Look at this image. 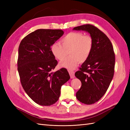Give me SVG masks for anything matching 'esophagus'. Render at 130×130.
Wrapping results in <instances>:
<instances>
[{
  "mask_svg": "<svg viewBox=\"0 0 130 130\" xmlns=\"http://www.w3.org/2000/svg\"><path fill=\"white\" fill-rule=\"evenodd\" d=\"M69 73L70 75V78H73L75 77V73L73 71H69Z\"/></svg>",
  "mask_w": 130,
  "mask_h": 130,
  "instance_id": "34e87169",
  "label": "esophagus"
}]
</instances>
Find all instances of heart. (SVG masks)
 I'll return each instance as SVG.
<instances>
[{
  "label": "heart",
  "instance_id": "heart-1",
  "mask_svg": "<svg viewBox=\"0 0 130 130\" xmlns=\"http://www.w3.org/2000/svg\"><path fill=\"white\" fill-rule=\"evenodd\" d=\"M61 44L55 43L51 46V52L57 60L62 61L59 66L69 70L76 68L78 62L82 63L87 60L93 48V42L89 36H84L80 32H70L62 38ZM69 53H68V52Z\"/></svg>",
  "mask_w": 130,
  "mask_h": 130
}]
</instances>
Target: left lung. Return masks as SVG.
I'll return each mask as SVG.
<instances>
[{
	"instance_id": "left-lung-1",
	"label": "left lung",
	"mask_w": 130,
	"mask_h": 130,
	"mask_svg": "<svg viewBox=\"0 0 130 130\" xmlns=\"http://www.w3.org/2000/svg\"><path fill=\"white\" fill-rule=\"evenodd\" d=\"M73 30L88 32L93 42L89 57L75 74L82 84L76 98L82 103L90 105L99 101L109 87L115 72V55L109 38L96 27L86 24Z\"/></svg>"
}]
</instances>
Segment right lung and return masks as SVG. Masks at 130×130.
Instances as JSON below:
<instances>
[{
  "mask_svg": "<svg viewBox=\"0 0 130 130\" xmlns=\"http://www.w3.org/2000/svg\"><path fill=\"white\" fill-rule=\"evenodd\" d=\"M62 30L38 29L22 40L18 71L22 87L36 104L50 106L58 100L62 86L70 79L67 70L53 72L57 61L51 46L63 35Z\"/></svg>",
  "mask_w": 130,
  "mask_h": 130,
  "instance_id": "add662e5",
  "label": "right lung"
}]
</instances>
